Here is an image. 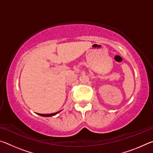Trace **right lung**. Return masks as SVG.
Returning <instances> with one entry per match:
<instances>
[{"instance_id":"right-lung-1","label":"right lung","mask_w":153,"mask_h":153,"mask_svg":"<svg viewBox=\"0 0 153 153\" xmlns=\"http://www.w3.org/2000/svg\"><path fill=\"white\" fill-rule=\"evenodd\" d=\"M60 111H58V112L56 113H50V114H40V113H38V115H39L40 116H42V117H52V116H54L56 115V114L59 113Z\"/></svg>"}]
</instances>
